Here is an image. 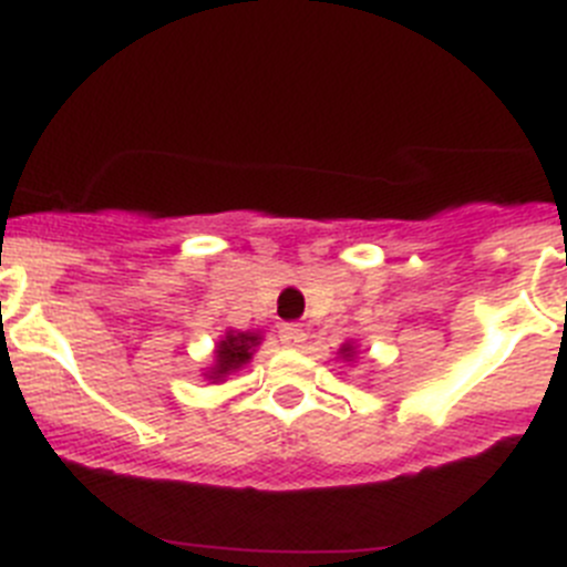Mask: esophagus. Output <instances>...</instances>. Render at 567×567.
I'll use <instances>...</instances> for the list:
<instances>
[{
  "label": "esophagus",
  "instance_id": "esophagus-1",
  "mask_svg": "<svg viewBox=\"0 0 567 567\" xmlns=\"http://www.w3.org/2000/svg\"><path fill=\"white\" fill-rule=\"evenodd\" d=\"M279 341H282L285 347H302L305 341L302 324H282V328H279Z\"/></svg>",
  "mask_w": 567,
  "mask_h": 567
}]
</instances>
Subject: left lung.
Wrapping results in <instances>:
<instances>
[{
  "mask_svg": "<svg viewBox=\"0 0 567 567\" xmlns=\"http://www.w3.org/2000/svg\"><path fill=\"white\" fill-rule=\"evenodd\" d=\"M355 353H359V350H355L353 341H344V344L339 347V353H336V355H339L341 361H355Z\"/></svg>",
  "mask_w": 567,
  "mask_h": 567,
  "instance_id": "1",
  "label": "left lung"
}]
</instances>
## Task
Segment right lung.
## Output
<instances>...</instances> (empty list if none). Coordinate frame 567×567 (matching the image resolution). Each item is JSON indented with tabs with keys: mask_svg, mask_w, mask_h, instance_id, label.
<instances>
[{
	"mask_svg": "<svg viewBox=\"0 0 567 567\" xmlns=\"http://www.w3.org/2000/svg\"><path fill=\"white\" fill-rule=\"evenodd\" d=\"M259 341H262V336L259 333L226 330V336H223V339L214 344L212 367H206V372H203V375H206V381H212V384H220V381H226L228 375H234L237 370H243V367L254 359V353H257Z\"/></svg>",
	"mask_w": 567,
	"mask_h": 567,
	"instance_id": "add662e5",
	"label": "right lung"
}]
</instances>
